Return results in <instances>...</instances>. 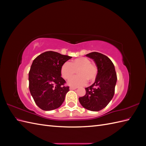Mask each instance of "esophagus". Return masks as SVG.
<instances>
[{
  "label": "esophagus",
  "instance_id": "1",
  "mask_svg": "<svg viewBox=\"0 0 146 146\" xmlns=\"http://www.w3.org/2000/svg\"><path fill=\"white\" fill-rule=\"evenodd\" d=\"M76 89H77V88H75V87L70 86V87L69 88V90H76Z\"/></svg>",
  "mask_w": 146,
  "mask_h": 146
}]
</instances>
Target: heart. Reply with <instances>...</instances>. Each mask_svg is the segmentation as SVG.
Listing matches in <instances>:
<instances>
[{
    "mask_svg": "<svg viewBox=\"0 0 146 146\" xmlns=\"http://www.w3.org/2000/svg\"><path fill=\"white\" fill-rule=\"evenodd\" d=\"M77 71L78 76L69 80L68 85L77 87L84 85L87 82H93L98 74V69L95 64L91 63L89 59L80 57L69 63H65L61 66V73L65 79H69L73 76Z\"/></svg>",
    "mask_w": 146,
    "mask_h": 146,
    "instance_id": "b5f03b06",
    "label": "heart"
}]
</instances>
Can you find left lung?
<instances>
[{"label": "left lung", "instance_id": "8db88e82", "mask_svg": "<svg viewBox=\"0 0 146 146\" xmlns=\"http://www.w3.org/2000/svg\"><path fill=\"white\" fill-rule=\"evenodd\" d=\"M86 56L94 61L98 74L94 83L85 88V95L78 100L83 108L98 111L104 108L113 98L117 82L115 68L111 60L100 53L94 52Z\"/></svg>", "mask_w": 146, "mask_h": 146}]
</instances>
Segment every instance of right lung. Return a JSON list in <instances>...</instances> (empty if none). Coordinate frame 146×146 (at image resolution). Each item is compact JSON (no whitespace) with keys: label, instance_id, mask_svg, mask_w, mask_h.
I'll use <instances>...</instances> for the list:
<instances>
[{"label":"right lung","instance_id":"1","mask_svg":"<svg viewBox=\"0 0 146 146\" xmlns=\"http://www.w3.org/2000/svg\"><path fill=\"white\" fill-rule=\"evenodd\" d=\"M72 56L47 51L35 58L29 73V90L35 103L44 111L59 108L69 91L61 77V68Z\"/></svg>","mask_w":146,"mask_h":146}]
</instances>
